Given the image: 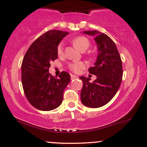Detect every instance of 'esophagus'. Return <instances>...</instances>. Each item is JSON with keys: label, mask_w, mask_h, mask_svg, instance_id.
Instances as JSON below:
<instances>
[{"label": "esophagus", "mask_w": 147, "mask_h": 147, "mask_svg": "<svg viewBox=\"0 0 147 147\" xmlns=\"http://www.w3.org/2000/svg\"><path fill=\"white\" fill-rule=\"evenodd\" d=\"M78 77V76H74V75H71V80H74V79H77Z\"/></svg>", "instance_id": "esophagus-1"}]
</instances>
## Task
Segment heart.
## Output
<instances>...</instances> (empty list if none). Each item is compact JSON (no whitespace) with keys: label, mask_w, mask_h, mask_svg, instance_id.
<instances>
[{"label":"heart","mask_w":147,"mask_h":147,"mask_svg":"<svg viewBox=\"0 0 147 147\" xmlns=\"http://www.w3.org/2000/svg\"><path fill=\"white\" fill-rule=\"evenodd\" d=\"M71 42L74 47H76L78 50L82 51V52L87 50L90 46V41L84 36H78V37L74 38L71 40ZM63 44L60 43L57 47V54L60 56V55H63ZM68 67L71 71L75 72V73H79L81 71L82 69H84L86 65L81 61L73 62L70 63L68 65Z\"/></svg>","instance_id":"1"}]
</instances>
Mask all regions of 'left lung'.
<instances>
[{
	"mask_svg": "<svg viewBox=\"0 0 147 147\" xmlns=\"http://www.w3.org/2000/svg\"><path fill=\"white\" fill-rule=\"evenodd\" d=\"M83 33L94 36L98 52L94 66L88 69L96 79L90 83V78L80 77L83 82L81 100L85 106L98 108L108 103L117 93L122 80V61L115 44L107 35L96 30Z\"/></svg>",
	"mask_w": 147,
	"mask_h": 147,
	"instance_id": "1",
	"label": "left lung"
}]
</instances>
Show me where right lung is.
<instances>
[{
	"label": "right lung",
	"mask_w": 147,
	"mask_h": 147,
	"mask_svg": "<svg viewBox=\"0 0 147 147\" xmlns=\"http://www.w3.org/2000/svg\"><path fill=\"white\" fill-rule=\"evenodd\" d=\"M68 32L52 30L45 32L32 44L22 64V82L26 98L41 111H51L63 101L64 90L70 75L62 71L55 78L49 73L51 62L58 57L57 47Z\"/></svg>",
	"instance_id": "1"
}]
</instances>
